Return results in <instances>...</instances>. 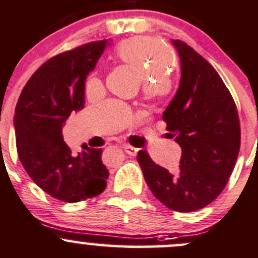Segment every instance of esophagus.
Listing matches in <instances>:
<instances>
[{"mask_svg":"<svg viewBox=\"0 0 258 258\" xmlns=\"http://www.w3.org/2000/svg\"><path fill=\"white\" fill-rule=\"evenodd\" d=\"M124 150H125V153L128 154V155L135 156L138 154V150H139V149L132 147V145H124Z\"/></svg>","mask_w":258,"mask_h":258,"instance_id":"34e87169","label":"esophagus"}]
</instances>
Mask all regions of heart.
<instances>
[{"label":"heart","mask_w":258,"mask_h":258,"mask_svg":"<svg viewBox=\"0 0 258 258\" xmlns=\"http://www.w3.org/2000/svg\"><path fill=\"white\" fill-rule=\"evenodd\" d=\"M116 54L125 62L142 70L144 76L153 83H168V70L174 62L172 53L165 44L151 37H135L126 39L116 47ZM102 82L95 74H90L84 84L87 94L99 89Z\"/></svg>","instance_id":"heart-1"}]
</instances>
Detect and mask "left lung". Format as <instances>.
Instances as JSON below:
<instances>
[{
	"instance_id": "left-lung-1",
	"label": "left lung",
	"mask_w": 258,
	"mask_h": 258,
	"mask_svg": "<svg viewBox=\"0 0 258 258\" xmlns=\"http://www.w3.org/2000/svg\"><path fill=\"white\" fill-rule=\"evenodd\" d=\"M181 62V79L163 114L169 138L181 147L179 170L170 172L147 150L138 163L149 188L161 204L191 212L211 204L226 186L241 144L240 119L230 90L215 68L185 42L172 41Z\"/></svg>"
}]
</instances>
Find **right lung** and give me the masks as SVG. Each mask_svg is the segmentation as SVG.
Masks as SVG:
<instances>
[{
    "label": "right lung",
    "mask_w": 258,
    "mask_h": 258,
    "mask_svg": "<svg viewBox=\"0 0 258 258\" xmlns=\"http://www.w3.org/2000/svg\"><path fill=\"white\" fill-rule=\"evenodd\" d=\"M105 46L107 39L89 42L52 57L34 72L16 105V147L23 168L42 190L64 203L92 199L107 187L102 149L74 155L62 135L71 113L84 108L87 74Z\"/></svg>",
    "instance_id": "obj_1"
}]
</instances>
